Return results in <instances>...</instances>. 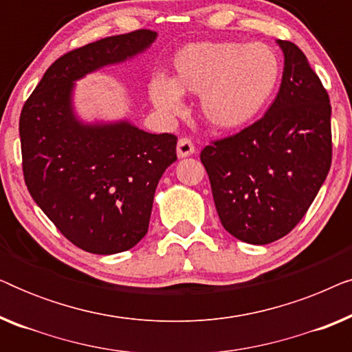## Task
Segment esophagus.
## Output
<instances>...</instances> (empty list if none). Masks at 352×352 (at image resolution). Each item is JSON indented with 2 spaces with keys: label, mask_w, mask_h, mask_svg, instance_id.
<instances>
[{
  "label": "esophagus",
  "mask_w": 352,
  "mask_h": 352,
  "mask_svg": "<svg viewBox=\"0 0 352 352\" xmlns=\"http://www.w3.org/2000/svg\"><path fill=\"white\" fill-rule=\"evenodd\" d=\"M194 152H195V147L189 138H181L179 141H177V157L179 158L189 157Z\"/></svg>",
  "instance_id": "esophagus-1"
}]
</instances>
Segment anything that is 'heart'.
Here are the masks:
<instances>
[{
    "instance_id": "obj_1",
    "label": "heart",
    "mask_w": 352,
    "mask_h": 352,
    "mask_svg": "<svg viewBox=\"0 0 352 352\" xmlns=\"http://www.w3.org/2000/svg\"><path fill=\"white\" fill-rule=\"evenodd\" d=\"M173 70V80L157 75L148 88L162 112H179L181 93L200 96L201 115L211 126L235 129L266 107L277 88L280 62L263 43L199 41L176 52Z\"/></svg>"
}]
</instances>
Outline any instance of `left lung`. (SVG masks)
Here are the masks:
<instances>
[{
	"label": "left lung",
	"mask_w": 352,
	"mask_h": 352,
	"mask_svg": "<svg viewBox=\"0 0 352 352\" xmlns=\"http://www.w3.org/2000/svg\"><path fill=\"white\" fill-rule=\"evenodd\" d=\"M278 93L264 113L200 153L221 224L242 242L266 245L300 223L331 165V105L305 52L278 40Z\"/></svg>",
	"instance_id": "obj_1"
}]
</instances>
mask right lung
I'll list each match as a JSON object with an SVG mask.
<instances>
[{
    "label": "right lung",
    "instance_id": "add662e5",
    "mask_svg": "<svg viewBox=\"0 0 352 352\" xmlns=\"http://www.w3.org/2000/svg\"><path fill=\"white\" fill-rule=\"evenodd\" d=\"M155 38L141 28L65 52L22 107L27 189L59 232L88 253L126 252L147 234L157 184L177 158V138L128 122L80 123L72 112L74 81L136 56Z\"/></svg>",
    "mask_w": 352,
    "mask_h": 352
}]
</instances>
